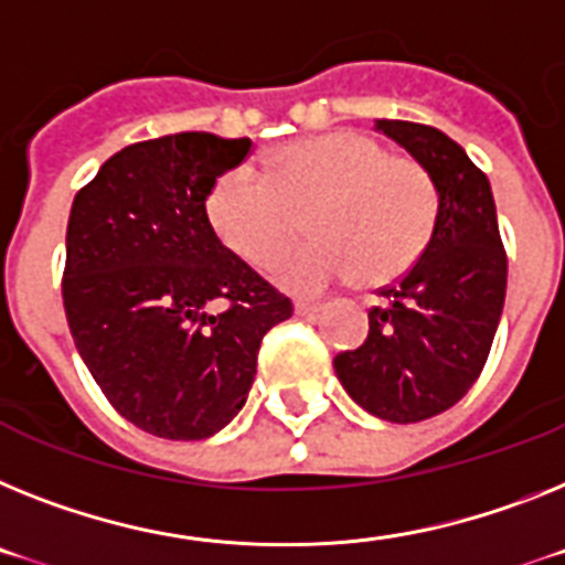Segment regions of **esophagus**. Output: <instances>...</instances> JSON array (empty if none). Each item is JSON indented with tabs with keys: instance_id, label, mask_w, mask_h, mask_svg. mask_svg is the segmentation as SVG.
<instances>
[{
	"instance_id": "esophagus-1",
	"label": "esophagus",
	"mask_w": 565,
	"mask_h": 565,
	"mask_svg": "<svg viewBox=\"0 0 565 565\" xmlns=\"http://www.w3.org/2000/svg\"><path fill=\"white\" fill-rule=\"evenodd\" d=\"M321 310L319 301H296V312L298 316H316Z\"/></svg>"
}]
</instances>
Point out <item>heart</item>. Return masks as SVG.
<instances>
[{"instance_id":"heart-1","label":"heart","mask_w":565,"mask_h":565,"mask_svg":"<svg viewBox=\"0 0 565 565\" xmlns=\"http://www.w3.org/2000/svg\"><path fill=\"white\" fill-rule=\"evenodd\" d=\"M305 210L312 238L275 260L273 275L312 292L353 273L362 284L407 273L428 246L439 198L419 163L391 158L362 131H330L275 149L269 178L235 166L206 201L217 238L253 267L290 244Z\"/></svg>"}]
</instances>
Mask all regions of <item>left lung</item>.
Here are the masks:
<instances>
[{
  "instance_id": "left-lung-1",
  "label": "left lung",
  "mask_w": 565,
  "mask_h": 565,
  "mask_svg": "<svg viewBox=\"0 0 565 565\" xmlns=\"http://www.w3.org/2000/svg\"><path fill=\"white\" fill-rule=\"evenodd\" d=\"M434 180L439 210L414 267L382 287L362 348L333 359L355 405L385 422H422L457 405L486 367L505 301L491 183L466 149L434 126L376 120Z\"/></svg>"
}]
</instances>
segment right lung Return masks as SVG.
Here are the masks:
<instances>
[{
    "mask_svg": "<svg viewBox=\"0 0 565 565\" xmlns=\"http://www.w3.org/2000/svg\"><path fill=\"white\" fill-rule=\"evenodd\" d=\"M253 140L180 131L111 154L74 198L63 305L114 411L163 439L226 428L253 387L260 341L292 316L206 215L215 180Z\"/></svg>",
    "mask_w": 565,
    "mask_h": 565,
    "instance_id": "add662e5",
    "label": "right lung"
}]
</instances>
